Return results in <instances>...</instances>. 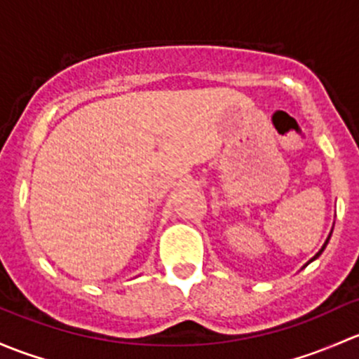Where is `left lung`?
<instances>
[{"label": "left lung", "mask_w": 359, "mask_h": 359, "mask_svg": "<svg viewBox=\"0 0 359 359\" xmlns=\"http://www.w3.org/2000/svg\"><path fill=\"white\" fill-rule=\"evenodd\" d=\"M328 240H330V236H328V238H327V242H325V245H323V247H321V250H320V252H318V254H316V256H315V257H313V259H311V261H315V259H316V257H318V256H320V254H321V252H323V250H325V247H327V243H328Z\"/></svg>", "instance_id": "left-lung-1"}]
</instances>
